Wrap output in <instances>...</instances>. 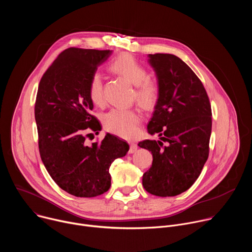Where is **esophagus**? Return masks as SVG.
I'll return each mask as SVG.
<instances>
[{"instance_id": "obj_1", "label": "esophagus", "mask_w": 252, "mask_h": 252, "mask_svg": "<svg viewBox=\"0 0 252 252\" xmlns=\"http://www.w3.org/2000/svg\"><path fill=\"white\" fill-rule=\"evenodd\" d=\"M137 151V145H135V143H130V148L128 150V154H133Z\"/></svg>"}]
</instances>
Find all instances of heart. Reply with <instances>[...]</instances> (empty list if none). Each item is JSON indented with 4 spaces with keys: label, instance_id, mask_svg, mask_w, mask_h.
Instances as JSON below:
<instances>
[{
    "label": "heart",
    "instance_id": "1",
    "mask_svg": "<svg viewBox=\"0 0 252 252\" xmlns=\"http://www.w3.org/2000/svg\"><path fill=\"white\" fill-rule=\"evenodd\" d=\"M110 68L134 86L133 98L142 109L151 110L157 104L160 94L159 84L157 80L149 77L147 67L134 57L124 53L110 63ZM88 94L94 104H103L102 79L98 73L92 74L89 81ZM102 123L107 131L130 139L139 133L141 116L134 110L113 109L103 116Z\"/></svg>",
    "mask_w": 252,
    "mask_h": 252
}]
</instances>
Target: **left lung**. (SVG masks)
<instances>
[{
  "mask_svg": "<svg viewBox=\"0 0 252 252\" xmlns=\"http://www.w3.org/2000/svg\"><path fill=\"white\" fill-rule=\"evenodd\" d=\"M160 87L159 98L148 125L151 134L138 147L153 154L142 186L151 194L166 197L188 190L198 178L209 155L211 105L194 71L170 54L150 55Z\"/></svg>",
  "mask_w": 252,
  "mask_h": 252,
  "instance_id": "left-lung-1",
  "label": "left lung"
}]
</instances>
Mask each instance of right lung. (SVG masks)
I'll return each mask as SVG.
<instances>
[{
    "instance_id": "1",
    "label": "right lung",
    "mask_w": 252,
    "mask_h": 252,
    "mask_svg": "<svg viewBox=\"0 0 252 252\" xmlns=\"http://www.w3.org/2000/svg\"><path fill=\"white\" fill-rule=\"evenodd\" d=\"M110 55V50H64L45 71L35 97L43 163L54 182L77 197H94L109 190L110 166L129 149L126 140L111 133L91 146L86 142L89 130L97 134L101 129L91 114L89 81Z\"/></svg>"
}]
</instances>
